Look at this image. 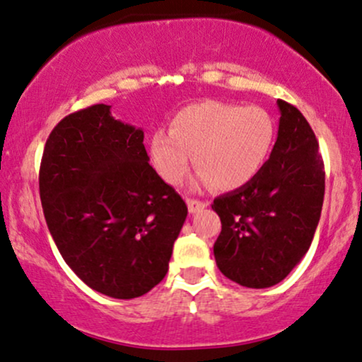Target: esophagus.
I'll return each instance as SVG.
<instances>
[{"mask_svg":"<svg viewBox=\"0 0 362 362\" xmlns=\"http://www.w3.org/2000/svg\"><path fill=\"white\" fill-rule=\"evenodd\" d=\"M187 205H189V212L190 214H195L199 212L200 209H205L207 207V202H200V200H195V199H187Z\"/></svg>","mask_w":362,"mask_h":362,"instance_id":"obj_1","label":"esophagus"}]
</instances>
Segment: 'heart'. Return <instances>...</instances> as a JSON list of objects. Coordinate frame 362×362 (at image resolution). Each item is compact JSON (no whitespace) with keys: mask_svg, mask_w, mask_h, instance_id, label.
Listing matches in <instances>:
<instances>
[{"mask_svg":"<svg viewBox=\"0 0 362 362\" xmlns=\"http://www.w3.org/2000/svg\"><path fill=\"white\" fill-rule=\"evenodd\" d=\"M276 135V120L262 107L204 100L178 110L168 134L153 132L148 160L162 180L177 185L194 157L200 185L232 192L249 185L264 170Z\"/></svg>","mask_w":362,"mask_h":362,"instance_id":"heart-1","label":"heart"}]
</instances>
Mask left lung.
<instances>
[{
    "mask_svg": "<svg viewBox=\"0 0 362 362\" xmlns=\"http://www.w3.org/2000/svg\"><path fill=\"white\" fill-rule=\"evenodd\" d=\"M279 132L267 165L249 185L214 200L222 232L217 267L244 287L264 289L289 276L309 250L324 202V162L313 128L277 100Z\"/></svg>",
    "mask_w": 362,
    "mask_h": 362,
    "instance_id": "1",
    "label": "left lung"
}]
</instances>
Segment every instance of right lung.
Masks as SVG:
<instances>
[{
  "label": "right lung",
  "instance_id": "1",
  "mask_svg": "<svg viewBox=\"0 0 362 362\" xmlns=\"http://www.w3.org/2000/svg\"><path fill=\"white\" fill-rule=\"evenodd\" d=\"M40 199L59 254L93 291L134 299L165 277L187 205L148 163L144 130L115 120L110 105L53 128Z\"/></svg>",
  "mask_w": 362,
  "mask_h": 362
}]
</instances>
